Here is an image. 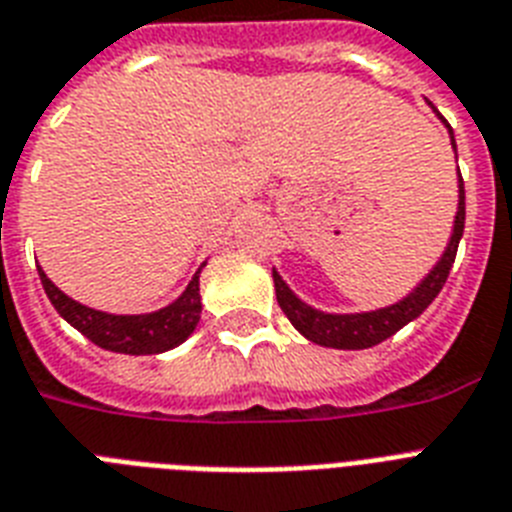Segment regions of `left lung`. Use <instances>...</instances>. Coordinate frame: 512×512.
I'll return each mask as SVG.
<instances>
[{
  "label": "left lung",
  "instance_id": "obj_1",
  "mask_svg": "<svg viewBox=\"0 0 512 512\" xmlns=\"http://www.w3.org/2000/svg\"><path fill=\"white\" fill-rule=\"evenodd\" d=\"M446 127H449V124H446ZM449 138H452V146L454 151H457L452 127H449ZM462 231H465V183H462L460 175V204H457V217H454L452 239L446 244L441 260L433 265V271H430L428 276L404 297V300H398L396 305H388V308H380V311L369 313H324L311 308V305H305L303 300L284 284V279H281L279 273L273 271L276 300H279L281 311L287 313V319L292 321V327H295L303 337L316 342V345L340 350L372 348L377 342L396 335L398 329L417 319V316L436 300L438 292L444 289L446 276L452 271Z\"/></svg>",
  "mask_w": 512,
  "mask_h": 512
}]
</instances>
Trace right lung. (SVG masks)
Wrapping results in <instances>:
<instances>
[{"label": "right lung", "mask_w": 512, "mask_h": 512, "mask_svg": "<svg viewBox=\"0 0 512 512\" xmlns=\"http://www.w3.org/2000/svg\"><path fill=\"white\" fill-rule=\"evenodd\" d=\"M39 268V265H36ZM42 287L55 305V311L79 329L87 340H92L98 348L114 350V353H130V356H151V353H164V350L177 348L180 342L188 340L196 324L201 319V295H199V271L185 287V292L175 303L154 313H140V316H114V313L95 311L87 305L76 303L68 295H63L47 273L39 268Z\"/></svg>", "instance_id": "add662e5"}]
</instances>
